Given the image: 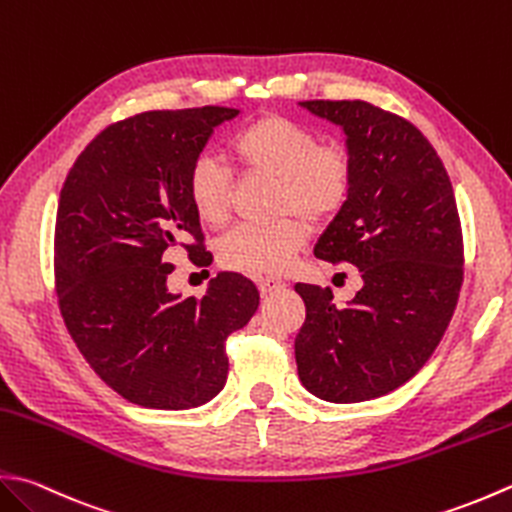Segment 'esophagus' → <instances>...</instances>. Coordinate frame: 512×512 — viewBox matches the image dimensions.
<instances>
[{"label": "esophagus", "instance_id": "1", "mask_svg": "<svg viewBox=\"0 0 512 512\" xmlns=\"http://www.w3.org/2000/svg\"><path fill=\"white\" fill-rule=\"evenodd\" d=\"M257 286H259V290H262V295H270V293H275V290L284 288L286 284L279 277H257Z\"/></svg>", "mask_w": 512, "mask_h": 512}]
</instances>
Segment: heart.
<instances>
[{
    "label": "heart",
    "instance_id": "obj_1",
    "mask_svg": "<svg viewBox=\"0 0 512 512\" xmlns=\"http://www.w3.org/2000/svg\"><path fill=\"white\" fill-rule=\"evenodd\" d=\"M228 157L242 175L275 179L268 226H239L219 242V264L246 275H277L293 266L313 228L346 206L355 162L339 142L319 144L313 130L284 115H262L230 139ZM188 202L206 228H222L230 215L233 175L215 157H197L188 170Z\"/></svg>",
    "mask_w": 512,
    "mask_h": 512
}]
</instances>
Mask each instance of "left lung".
Segmentation results:
<instances>
[{"instance_id":"obj_1","label":"left lung","mask_w":512,"mask_h":512,"mask_svg":"<svg viewBox=\"0 0 512 512\" xmlns=\"http://www.w3.org/2000/svg\"><path fill=\"white\" fill-rule=\"evenodd\" d=\"M302 106L344 128L355 162L315 257L353 264L364 286L337 306L330 288L295 284L306 304L297 373L326 402H368L415 377L442 342L464 282L462 224L442 159L408 119L362 99Z\"/></svg>"}]
</instances>
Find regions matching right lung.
Instances as JSON below:
<instances>
[{"mask_svg":"<svg viewBox=\"0 0 512 512\" xmlns=\"http://www.w3.org/2000/svg\"><path fill=\"white\" fill-rule=\"evenodd\" d=\"M237 108L148 110L104 128L68 170L55 222V290L64 324L90 368L128 402L186 410L226 384V339L259 306L237 273L204 297L168 290L184 248L204 262L188 202V170Z\"/></svg>","mask_w":512,"mask_h":512,"instance_id":"add662e5","label":"right lung"}]
</instances>
